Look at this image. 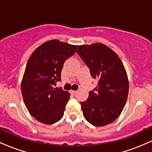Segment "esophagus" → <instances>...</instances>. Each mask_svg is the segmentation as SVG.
I'll use <instances>...</instances> for the list:
<instances>
[{
	"label": "esophagus",
	"instance_id": "obj_1",
	"mask_svg": "<svg viewBox=\"0 0 152 152\" xmlns=\"http://www.w3.org/2000/svg\"><path fill=\"white\" fill-rule=\"evenodd\" d=\"M71 93L72 94H74H74H76V93H77V91H74V90H71Z\"/></svg>",
	"mask_w": 152,
	"mask_h": 152
}]
</instances>
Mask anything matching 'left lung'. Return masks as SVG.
Masks as SVG:
<instances>
[{
	"mask_svg": "<svg viewBox=\"0 0 152 152\" xmlns=\"http://www.w3.org/2000/svg\"><path fill=\"white\" fill-rule=\"evenodd\" d=\"M77 53L99 81L88 99L81 102L84 118L95 126L112 123L123 111L129 94V79L121 60L101 43L78 46Z\"/></svg>",
	"mask_w": 152,
	"mask_h": 152,
	"instance_id": "8db88e82",
	"label": "left lung"
}]
</instances>
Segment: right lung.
Listing matches in <instances>:
<instances>
[{
  "mask_svg": "<svg viewBox=\"0 0 152 152\" xmlns=\"http://www.w3.org/2000/svg\"><path fill=\"white\" fill-rule=\"evenodd\" d=\"M77 47L50 40L35 49L28 61L20 86L23 99L31 116L41 123L53 124L64 116L70 94L54 86L61 80L64 62Z\"/></svg>",
  "mask_w": 152,
  "mask_h": 152,
  "instance_id": "obj_1",
  "label": "right lung"
}]
</instances>
